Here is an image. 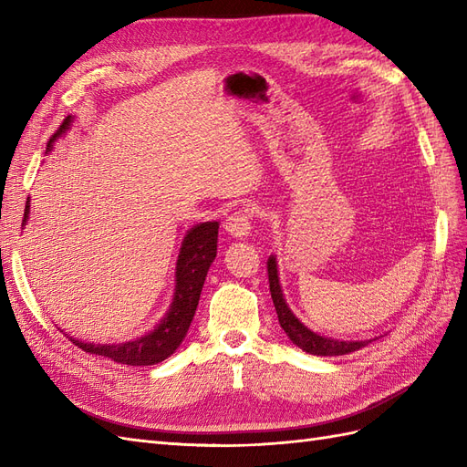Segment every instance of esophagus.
<instances>
[{"mask_svg": "<svg viewBox=\"0 0 467 467\" xmlns=\"http://www.w3.org/2000/svg\"><path fill=\"white\" fill-rule=\"evenodd\" d=\"M223 230L234 237L244 239L251 234V214L249 210H235L223 222Z\"/></svg>", "mask_w": 467, "mask_h": 467, "instance_id": "1", "label": "esophagus"}]
</instances>
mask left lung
<instances>
[{"label":"left lung","instance_id":"left-lung-1","mask_svg":"<svg viewBox=\"0 0 467 467\" xmlns=\"http://www.w3.org/2000/svg\"><path fill=\"white\" fill-rule=\"evenodd\" d=\"M266 271H268V285H271V296H273V304L278 316V323L296 347H300L302 350L316 357H338V355H348V352H355L370 343V341H337V338L323 337L314 333L312 329H307L306 325L290 312L285 296H282L275 257L266 261Z\"/></svg>","mask_w":467,"mask_h":467}]
</instances>
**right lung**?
<instances>
[{
    "label": "right lung",
    "mask_w": 467,
    "mask_h": 467,
    "mask_svg": "<svg viewBox=\"0 0 467 467\" xmlns=\"http://www.w3.org/2000/svg\"><path fill=\"white\" fill-rule=\"evenodd\" d=\"M69 122H72V117H66L58 132L50 138L47 151L52 148L54 140L69 129ZM26 218H29V199H26L25 204L23 225L26 223ZM218 228V222H204L194 225V228L185 235V239H182L175 266L173 304L151 333L136 338V341L120 345L81 343L72 337H69V341L76 343V347H79L81 350L89 352V355L107 357L110 360L129 366H151L165 360L167 357H171L182 338H185L191 327V321L194 317L196 306H199L206 273L212 261L216 257Z\"/></svg>",
    "instance_id": "right-lung-1"
}]
</instances>
